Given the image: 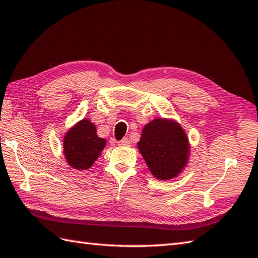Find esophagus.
I'll return each mask as SVG.
<instances>
[{"label":"esophagus","instance_id":"esophagus-1","mask_svg":"<svg viewBox=\"0 0 258 258\" xmlns=\"http://www.w3.org/2000/svg\"><path fill=\"white\" fill-rule=\"evenodd\" d=\"M130 144H131V142L128 139H123L122 141H119L118 142L119 146H130Z\"/></svg>","mask_w":258,"mask_h":258}]
</instances>
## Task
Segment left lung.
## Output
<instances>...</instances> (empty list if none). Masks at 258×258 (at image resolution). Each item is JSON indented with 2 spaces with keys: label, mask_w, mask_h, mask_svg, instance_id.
Here are the masks:
<instances>
[{
  "label": "left lung",
  "mask_w": 258,
  "mask_h": 258,
  "mask_svg": "<svg viewBox=\"0 0 258 258\" xmlns=\"http://www.w3.org/2000/svg\"><path fill=\"white\" fill-rule=\"evenodd\" d=\"M139 151L154 178L171 180L188 164L190 143L184 130L174 119L154 118L142 130Z\"/></svg>",
  "instance_id": "8db88e82"
}]
</instances>
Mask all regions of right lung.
<instances>
[{
	"label": "right lung",
	"instance_id": "1",
	"mask_svg": "<svg viewBox=\"0 0 258 258\" xmlns=\"http://www.w3.org/2000/svg\"><path fill=\"white\" fill-rule=\"evenodd\" d=\"M106 140L99 138L94 123L83 118L68 130L63 138V155L69 166L87 170L102 153Z\"/></svg>",
	"mask_w": 258,
	"mask_h": 258
}]
</instances>
